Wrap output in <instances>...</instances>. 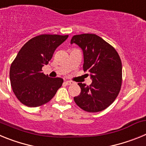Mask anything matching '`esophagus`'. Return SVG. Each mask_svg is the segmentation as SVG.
I'll return each mask as SVG.
<instances>
[{
    "instance_id": "1",
    "label": "esophagus",
    "mask_w": 146,
    "mask_h": 146,
    "mask_svg": "<svg viewBox=\"0 0 146 146\" xmlns=\"http://www.w3.org/2000/svg\"><path fill=\"white\" fill-rule=\"evenodd\" d=\"M65 83L66 85H72V84H73V82H72V81L66 80V81H65Z\"/></svg>"
}]
</instances>
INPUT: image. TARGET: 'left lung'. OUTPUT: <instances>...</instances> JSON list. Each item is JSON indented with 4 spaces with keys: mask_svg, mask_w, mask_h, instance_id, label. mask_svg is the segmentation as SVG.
Segmentation results:
<instances>
[{
    "mask_svg": "<svg viewBox=\"0 0 146 146\" xmlns=\"http://www.w3.org/2000/svg\"><path fill=\"white\" fill-rule=\"evenodd\" d=\"M71 44L82 49L83 70L90 73L92 80L89 86L78 83L81 92L74 96V102L85 111H102L115 101L121 90L122 64L119 55L114 47L94 33L75 35Z\"/></svg>",
    "mask_w": 146,
    "mask_h": 146,
    "instance_id": "8db88e82",
    "label": "left lung"
}]
</instances>
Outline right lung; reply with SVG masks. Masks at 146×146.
<instances>
[{"label":"right lung","instance_id":"add662e5","mask_svg":"<svg viewBox=\"0 0 146 146\" xmlns=\"http://www.w3.org/2000/svg\"><path fill=\"white\" fill-rule=\"evenodd\" d=\"M68 35H39L23 45L10 67L11 86L16 97L28 107L35 108L53 98L64 80L45 75L42 67Z\"/></svg>","mask_w":146,"mask_h":146}]
</instances>
